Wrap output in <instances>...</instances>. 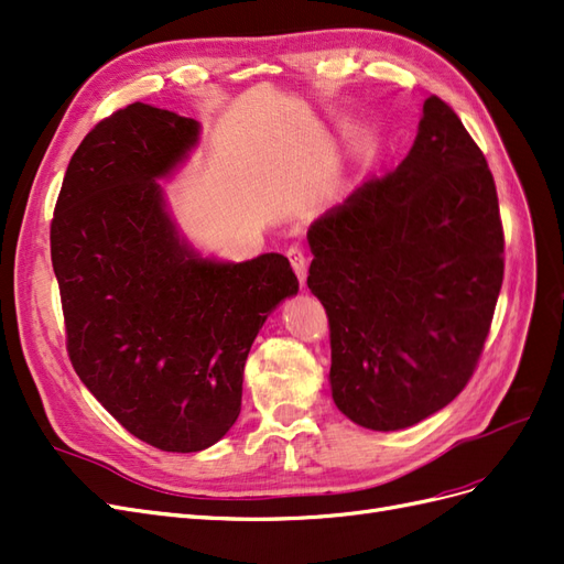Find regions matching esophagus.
Wrapping results in <instances>:
<instances>
[{"label":"esophagus","mask_w":564,"mask_h":564,"mask_svg":"<svg viewBox=\"0 0 564 564\" xmlns=\"http://www.w3.org/2000/svg\"><path fill=\"white\" fill-rule=\"evenodd\" d=\"M286 256H289V261H292V268H294V272H296L299 282L303 284V282H305V270H308V259H305L303 249H301V247H292V249L286 251Z\"/></svg>","instance_id":"1"}]
</instances>
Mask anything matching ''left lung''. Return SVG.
Here are the masks:
<instances>
[{
	"label": "left lung",
	"instance_id": "left-lung-1",
	"mask_svg": "<svg viewBox=\"0 0 564 564\" xmlns=\"http://www.w3.org/2000/svg\"><path fill=\"white\" fill-rule=\"evenodd\" d=\"M308 242L340 412L388 433L447 406L489 334L503 228L482 150L445 100L425 98L395 172L362 181L324 212Z\"/></svg>",
	"mask_w": 564,
	"mask_h": 564
}]
</instances>
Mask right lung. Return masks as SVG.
I'll list each match as a JSON object with an SVG mask.
<instances>
[{"mask_svg":"<svg viewBox=\"0 0 564 564\" xmlns=\"http://www.w3.org/2000/svg\"><path fill=\"white\" fill-rule=\"evenodd\" d=\"M197 143L191 117L117 110L75 150L51 220L77 377L131 435L181 454L232 429L253 338L299 292L282 253L228 263L181 235L160 178Z\"/></svg>","mask_w":564,"mask_h":564,"instance_id":"add662e5","label":"right lung"}]
</instances>
